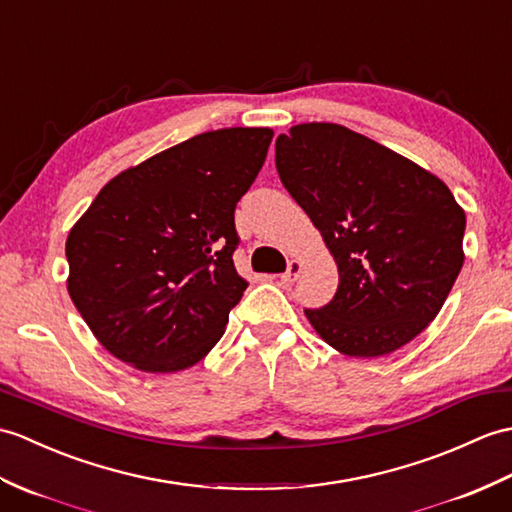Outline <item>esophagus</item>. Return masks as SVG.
<instances>
[{"instance_id": "esophagus-1", "label": "esophagus", "mask_w": 512, "mask_h": 512, "mask_svg": "<svg viewBox=\"0 0 512 512\" xmlns=\"http://www.w3.org/2000/svg\"><path fill=\"white\" fill-rule=\"evenodd\" d=\"M301 270H303L301 261H299V259H292L290 264H288V270H285L283 275H281V283H283V285H292L296 279H299Z\"/></svg>"}]
</instances>
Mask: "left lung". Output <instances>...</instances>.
Returning a JSON list of instances; mask_svg holds the SVG:
<instances>
[{
	"label": "left lung",
	"mask_w": 512,
	"mask_h": 512,
	"mask_svg": "<svg viewBox=\"0 0 512 512\" xmlns=\"http://www.w3.org/2000/svg\"><path fill=\"white\" fill-rule=\"evenodd\" d=\"M283 187L338 264V290L305 310L316 334L349 358L397 351L441 312L465 261V211L449 187L390 148L340 124L279 135Z\"/></svg>",
	"instance_id": "left-lung-1"
}]
</instances>
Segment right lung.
Here are the masks:
<instances>
[{"label":"right lung","mask_w":512,"mask_h":512,"mask_svg":"<svg viewBox=\"0 0 512 512\" xmlns=\"http://www.w3.org/2000/svg\"><path fill=\"white\" fill-rule=\"evenodd\" d=\"M270 141V128L196 135L111 178L71 227L69 296L117 360L176 373L216 347L248 285L235 205Z\"/></svg>","instance_id":"right-lung-1"}]
</instances>
